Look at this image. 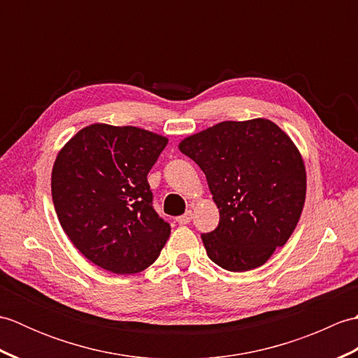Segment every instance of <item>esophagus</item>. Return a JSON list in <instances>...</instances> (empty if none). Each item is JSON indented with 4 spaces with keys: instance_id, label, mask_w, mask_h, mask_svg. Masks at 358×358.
Returning <instances> with one entry per match:
<instances>
[{
    "instance_id": "obj_1",
    "label": "esophagus",
    "mask_w": 358,
    "mask_h": 358,
    "mask_svg": "<svg viewBox=\"0 0 358 358\" xmlns=\"http://www.w3.org/2000/svg\"><path fill=\"white\" fill-rule=\"evenodd\" d=\"M192 210H187L185 215H180V217H177V222L180 223V224H187L189 222H191L192 220Z\"/></svg>"
}]
</instances>
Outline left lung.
Masks as SVG:
<instances>
[{
    "mask_svg": "<svg viewBox=\"0 0 358 358\" xmlns=\"http://www.w3.org/2000/svg\"><path fill=\"white\" fill-rule=\"evenodd\" d=\"M206 175L220 212L203 234L206 254L232 272L255 269L285 246L306 200V167L299 148L268 118L222 121L178 144Z\"/></svg>",
    "mask_w": 358,
    "mask_h": 358,
    "instance_id": "obj_1",
    "label": "left lung"
}]
</instances>
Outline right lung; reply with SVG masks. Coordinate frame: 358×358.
Returning <instances> with one entry per match:
<instances>
[{
	"label": "right lung",
	"instance_id": "obj_1",
	"mask_svg": "<svg viewBox=\"0 0 358 358\" xmlns=\"http://www.w3.org/2000/svg\"><path fill=\"white\" fill-rule=\"evenodd\" d=\"M167 141L135 126L94 123L59 149L53 206L67 237L94 264L136 273L162 252L171 226L152 206L148 173Z\"/></svg>",
	"mask_w": 358,
	"mask_h": 358
}]
</instances>
